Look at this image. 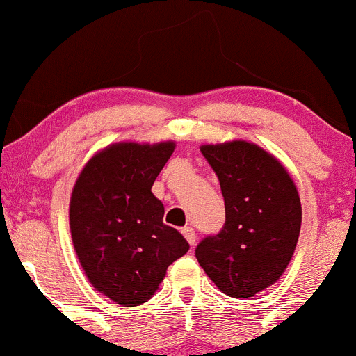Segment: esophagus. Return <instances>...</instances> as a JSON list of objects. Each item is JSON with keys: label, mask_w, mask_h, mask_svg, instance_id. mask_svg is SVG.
<instances>
[{"label": "esophagus", "mask_w": 356, "mask_h": 356, "mask_svg": "<svg viewBox=\"0 0 356 356\" xmlns=\"http://www.w3.org/2000/svg\"><path fill=\"white\" fill-rule=\"evenodd\" d=\"M181 232L185 236V239L190 243V246H195V243H197V232L192 227H185Z\"/></svg>", "instance_id": "34e87169"}]
</instances>
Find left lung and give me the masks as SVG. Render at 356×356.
Returning a JSON list of instances; mask_svg holds the SVG:
<instances>
[{"label":"left lung","instance_id":"1","mask_svg":"<svg viewBox=\"0 0 356 356\" xmlns=\"http://www.w3.org/2000/svg\"><path fill=\"white\" fill-rule=\"evenodd\" d=\"M202 154L219 178L225 224L195 250L220 292L246 299L284 275L300 234L302 207L285 166L243 139L204 144Z\"/></svg>","mask_w":356,"mask_h":356}]
</instances>
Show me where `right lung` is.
Listing matches in <instances>:
<instances>
[{
	"label": "right lung",
	"mask_w": 356,
	"mask_h": 356,
	"mask_svg": "<svg viewBox=\"0 0 356 356\" xmlns=\"http://www.w3.org/2000/svg\"><path fill=\"white\" fill-rule=\"evenodd\" d=\"M175 147V140L110 144L72 186L70 229L81 268L95 290L124 307L151 299L168 266L190 250L163 222L164 207L151 192Z\"/></svg>",
	"instance_id": "right-lung-1"
}]
</instances>
